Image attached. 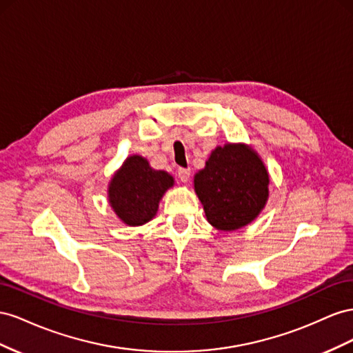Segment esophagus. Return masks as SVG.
<instances>
[{"label":"esophagus","instance_id":"1","mask_svg":"<svg viewBox=\"0 0 353 353\" xmlns=\"http://www.w3.org/2000/svg\"><path fill=\"white\" fill-rule=\"evenodd\" d=\"M177 176H179V179H180V182H183V183L189 182V179H190V168H179V170H177Z\"/></svg>","mask_w":353,"mask_h":353}]
</instances>
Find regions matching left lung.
<instances>
[{"label":"left lung","mask_w":353,"mask_h":353,"mask_svg":"<svg viewBox=\"0 0 353 353\" xmlns=\"http://www.w3.org/2000/svg\"><path fill=\"white\" fill-rule=\"evenodd\" d=\"M195 192L211 226L236 230L265 208L269 173L253 148L243 143L217 146L194 177Z\"/></svg>","instance_id":"left-lung-1"}]
</instances>
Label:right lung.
<instances>
[{
  "instance_id": "add662e5",
  "label": "right lung",
  "mask_w": 353,
  "mask_h": 353,
  "mask_svg": "<svg viewBox=\"0 0 353 353\" xmlns=\"http://www.w3.org/2000/svg\"><path fill=\"white\" fill-rule=\"evenodd\" d=\"M173 185L167 171L154 170L146 158L132 155L110 179L108 199L121 221L140 226L155 217L161 198Z\"/></svg>"
}]
</instances>
